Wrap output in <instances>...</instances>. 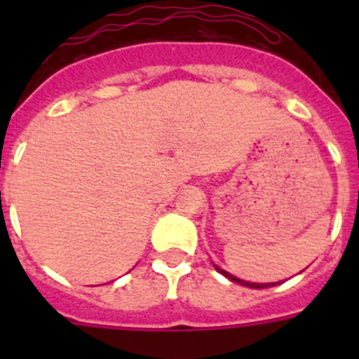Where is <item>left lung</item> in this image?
Instances as JSON below:
<instances>
[{"mask_svg": "<svg viewBox=\"0 0 359 359\" xmlns=\"http://www.w3.org/2000/svg\"><path fill=\"white\" fill-rule=\"evenodd\" d=\"M214 268L217 269L219 273L224 275V277H226V278H230L231 282H237V284H241V286L253 287V290H262V287H271V286H275V282H269V284H259V282H246V280H241V278L233 277V275H230V273H228V271H224V269H221V268H219V266L214 264Z\"/></svg>", "mask_w": 359, "mask_h": 359, "instance_id": "1", "label": "left lung"}]
</instances>
